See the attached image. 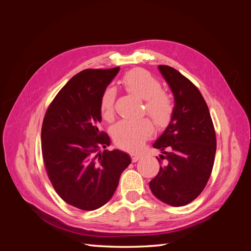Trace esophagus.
Listing matches in <instances>:
<instances>
[{"instance_id": "1", "label": "esophagus", "mask_w": 251, "mask_h": 251, "mask_svg": "<svg viewBox=\"0 0 251 251\" xmlns=\"http://www.w3.org/2000/svg\"><path fill=\"white\" fill-rule=\"evenodd\" d=\"M141 157H142V156L139 155V154H133V155H132V161H133V162H137Z\"/></svg>"}]
</instances>
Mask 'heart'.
Instances as JSON below:
<instances>
[{
  "label": "heart",
  "mask_w": 251,
  "mask_h": 251,
  "mask_svg": "<svg viewBox=\"0 0 251 251\" xmlns=\"http://www.w3.org/2000/svg\"><path fill=\"white\" fill-rule=\"evenodd\" d=\"M123 87L135 96L144 100L143 113L153 119L158 127L170 125L175 112L172 96L162 90L161 82L146 70L128 71L120 80ZM116 90L109 87L100 97V114L104 120L115 118ZM154 132L153 124L147 118L123 120L113 127V138L117 146L127 151H138Z\"/></svg>",
  "instance_id": "obj_1"
}]
</instances>
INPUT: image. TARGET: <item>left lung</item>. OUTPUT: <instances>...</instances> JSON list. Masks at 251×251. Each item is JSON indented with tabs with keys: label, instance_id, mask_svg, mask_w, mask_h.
<instances>
[{
	"label": "left lung",
	"instance_id": "8db88e82",
	"mask_svg": "<svg viewBox=\"0 0 251 251\" xmlns=\"http://www.w3.org/2000/svg\"><path fill=\"white\" fill-rule=\"evenodd\" d=\"M158 69L174 94L175 112L153 144L163 155L157 158L160 170L150 188L156 198L178 207L194 201L206 186L215 162L216 132L198 88L170 66Z\"/></svg>",
	"mask_w": 251,
	"mask_h": 251
}]
</instances>
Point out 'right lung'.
<instances>
[{
    "label": "right lung",
    "instance_id": "right-lung-1",
    "mask_svg": "<svg viewBox=\"0 0 251 251\" xmlns=\"http://www.w3.org/2000/svg\"><path fill=\"white\" fill-rule=\"evenodd\" d=\"M113 69H86L68 81L45 114L42 153L49 180L58 196L81 210H94L115 193L131 158L110 146L101 121L100 97L116 76Z\"/></svg>",
    "mask_w": 251,
    "mask_h": 251
}]
</instances>
